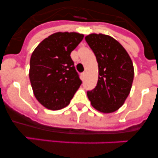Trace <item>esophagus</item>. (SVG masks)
<instances>
[{
    "label": "esophagus",
    "instance_id": "1",
    "mask_svg": "<svg viewBox=\"0 0 158 158\" xmlns=\"http://www.w3.org/2000/svg\"><path fill=\"white\" fill-rule=\"evenodd\" d=\"M85 72H83L81 74V78L82 81L85 80Z\"/></svg>",
    "mask_w": 158,
    "mask_h": 158
}]
</instances>
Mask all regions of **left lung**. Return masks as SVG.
I'll list each match as a JSON object with an SVG mask.
<instances>
[{
	"label": "left lung",
	"instance_id": "obj_1",
	"mask_svg": "<svg viewBox=\"0 0 158 158\" xmlns=\"http://www.w3.org/2000/svg\"><path fill=\"white\" fill-rule=\"evenodd\" d=\"M85 41L98 62L96 87L87 95L94 108L104 113L114 112L126 100L134 79V66L126 50L112 37L91 34Z\"/></svg>",
	"mask_w": 158,
	"mask_h": 158
}]
</instances>
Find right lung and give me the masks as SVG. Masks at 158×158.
Segmentation results:
<instances>
[{"mask_svg":"<svg viewBox=\"0 0 158 158\" xmlns=\"http://www.w3.org/2000/svg\"><path fill=\"white\" fill-rule=\"evenodd\" d=\"M83 38L76 32H57L43 40L32 53L31 85L36 99L48 109L66 107L81 85L70 54Z\"/></svg>","mask_w":158,"mask_h":158,"instance_id":"obj_1","label":"right lung"}]
</instances>
